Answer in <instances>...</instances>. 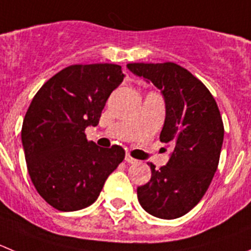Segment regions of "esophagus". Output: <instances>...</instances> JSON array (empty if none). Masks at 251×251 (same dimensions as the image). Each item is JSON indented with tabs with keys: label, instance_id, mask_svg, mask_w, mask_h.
I'll return each instance as SVG.
<instances>
[{
	"label": "esophagus",
	"instance_id": "1",
	"mask_svg": "<svg viewBox=\"0 0 251 251\" xmlns=\"http://www.w3.org/2000/svg\"><path fill=\"white\" fill-rule=\"evenodd\" d=\"M124 160H126V161H127V163H129V164H135V163H138V160H135L134 157L130 156L129 154H126V157H124Z\"/></svg>",
	"mask_w": 251,
	"mask_h": 251
}]
</instances>
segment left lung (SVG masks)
<instances>
[{"label": "left lung", "mask_w": 251, "mask_h": 251, "mask_svg": "<svg viewBox=\"0 0 251 251\" xmlns=\"http://www.w3.org/2000/svg\"><path fill=\"white\" fill-rule=\"evenodd\" d=\"M128 70L151 82L165 102L160 142L171 144L166 165L137 188L140 206L151 216L175 219L190 212L208 190L223 145L224 128L208 88L174 63L128 64Z\"/></svg>", "instance_id": "1"}]
</instances>
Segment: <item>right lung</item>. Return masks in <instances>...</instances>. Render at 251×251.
<instances>
[{
  "mask_svg": "<svg viewBox=\"0 0 251 251\" xmlns=\"http://www.w3.org/2000/svg\"><path fill=\"white\" fill-rule=\"evenodd\" d=\"M116 64L71 65L48 80L33 99L22 126L30 180L43 199L61 212L91 206L126 151L87 142L109 95L123 81Z\"/></svg>",
  "mask_w": 251,
  "mask_h": 251,
  "instance_id": "1",
  "label": "right lung"
}]
</instances>
